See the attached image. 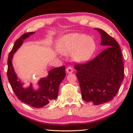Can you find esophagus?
Returning <instances> with one entry per match:
<instances>
[{
	"label": "esophagus",
	"instance_id": "1",
	"mask_svg": "<svg viewBox=\"0 0 133 133\" xmlns=\"http://www.w3.org/2000/svg\"><path fill=\"white\" fill-rule=\"evenodd\" d=\"M66 71L67 73H68V74L72 73V72H73V69H72L71 66H68V67H67L66 69Z\"/></svg>",
	"mask_w": 133,
	"mask_h": 133
}]
</instances>
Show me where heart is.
I'll return each instance as SVG.
<instances>
[{"instance_id":"1","label":"heart","mask_w":133,"mask_h":133,"mask_svg":"<svg viewBox=\"0 0 133 133\" xmlns=\"http://www.w3.org/2000/svg\"><path fill=\"white\" fill-rule=\"evenodd\" d=\"M57 50L64 55L72 54L73 59L78 62H84L92 57L96 50L94 39L82 34H71L59 40Z\"/></svg>"}]
</instances>
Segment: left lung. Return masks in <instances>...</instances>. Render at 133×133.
Returning a JSON list of instances; mask_svg holds the SVG:
<instances>
[{
	"label": "left lung",
	"mask_w": 133,
	"mask_h": 133,
	"mask_svg": "<svg viewBox=\"0 0 133 133\" xmlns=\"http://www.w3.org/2000/svg\"><path fill=\"white\" fill-rule=\"evenodd\" d=\"M96 29L101 34V45L107 48L92 61L76 64L74 68L82 99L97 105L116 96L124 77V68L117 42L103 30Z\"/></svg>",
	"instance_id": "left-lung-1"
}]
</instances>
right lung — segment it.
<instances>
[{
    "instance_id": "1",
    "label": "right lung",
    "mask_w": 133,
    "mask_h": 133,
    "mask_svg": "<svg viewBox=\"0 0 133 133\" xmlns=\"http://www.w3.org/2000/svg\"><path fill=\"white\" fill-rule=\"evenodd\" d=\"M34 33L30 32L23 34L16 41L8 55L7 76L12 90L20 101L32 107L41 108L57 98L59 85L65 77V66H62L50 70L46 77L39 81V88L37 90H34L31 83L28 88L23 87V83L17 80L12 65V59L13 54L21 46L23 40Z\"/></svg>"
}]
</instances>
